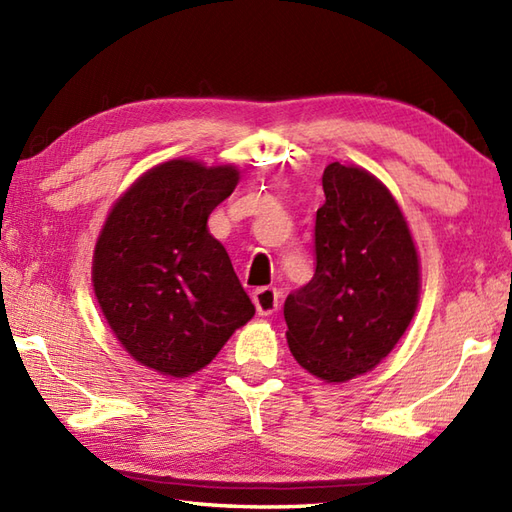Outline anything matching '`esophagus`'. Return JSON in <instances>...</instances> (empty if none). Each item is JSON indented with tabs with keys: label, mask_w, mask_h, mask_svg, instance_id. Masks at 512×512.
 Here are the masks:
<instances>
[{
	"label": "esophagus",
	"mask_w": 512,
	"mask_h": 512,
	"mask_svg": "<svg viewBox=\"0 0 512 512\" xmlns=\"http://www.w3.org/2000/svg\"><path fill=\"white\" fill-rule=\"evenodd\" d=\"M253 303H255V308H257L259 314H262V317H268V314H273L279 308V292H277V288H270V286L257 288L253 292Z\"/></svg>",
	"instance_id": "esophagus-1"
}]
</instances>
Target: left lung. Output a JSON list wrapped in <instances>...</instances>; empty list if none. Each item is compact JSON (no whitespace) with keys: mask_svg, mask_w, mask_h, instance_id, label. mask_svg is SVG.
<instances>
[{"mask_svg":"<svg viewBox=\"0 0 512 512\" xmlns=\"http://www.w3.org/2000/svg\"><path fill=\"white\" fill-rule=\"evenodd\" d=\"M325 204L314 224L317 268L284 303L297 363L345 383L394 350L418 308L420 264L394 195L361 167L323 171Z\"/></svg>","mask_w":512,"mask_h":512,"instance_id":"1","label":"left lung"}]
</instances>
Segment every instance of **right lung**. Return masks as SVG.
I'll list each match as a JSON object with an SVG mask.
<instances>
[{"instance_id":"1","label":"right lung","mask_w":512,"mask_h":512,"mask_svg":"<svg viewBox=\"0 0 512 512\" xmlns=\"http://www.w3.org/2000/svg\"><path fill=\"white\" fill-rule=\"evenodd\" d=\"M237 180L233 165L169 160L143 173L107 215L94 248V295L140 365L191 376L253 319L231 257L206 226Z\"/></svg>"}]
</instances>
